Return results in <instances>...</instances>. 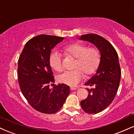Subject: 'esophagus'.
I'll use <instances>...</instances> for the list:
<instances>
[{
	"label": "esophagus",
	"instance_id": "esophagus-1",
	"mask_svg": "<svg viewBox=\"0 0 134 134\" xmlns=\"http://www.w3.org/2000/svg\"><path fill=\"white\" fill-rule=\"evenodd\" d=\"M70 89L71 90V91H74V90H76L77 88L76 87H71L70 88Z\"/></svg>",
	"mask_w": 134,
	"mask_h": 134
}]
</instances>
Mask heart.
<instances>
[{"mask_svg":"<svg viewBox=\"0 0 134 134\" xmlns=\"http://www.w3.org/2000/svg\"><path fill=\"white\" fill-rule=\"evenodd\" d=\"M63 52L65 56H72L76 59L74 70H67L57 76L58 81L70 86H75L83 77L96 72L100 62L99 52L94 48H88L84 45L73 43L64 47ZM50 65L57 72L62 71L64 67L62 55L57 52H53L49 56Z\"/></svg>","mask_w":134,"mask_h":134,"instance_id":"heart-1","label":"heart"}]
</instances>
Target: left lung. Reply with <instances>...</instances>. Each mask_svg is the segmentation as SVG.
<instances>
[{
    "label": "left lung",
    "mask_w": 134,
    "mask_h": 134,
    "mask_svg": "<svg viewBox=\"0 0 134 134\" xmlns=\"http://www.w3.org/2000/svg\"><path fill=\"white\" fill-rule=\"evenodd\" d=\"M95 45L100 53V62L96 74L85 83L87 97L80 102L82 109L87 114H97L110 105L117 94L121 70L118 54L112 45L105 38L95 34H85L79 38Z\"/></svg>",
    "instance_id": "obj_1"
}]
</instances>
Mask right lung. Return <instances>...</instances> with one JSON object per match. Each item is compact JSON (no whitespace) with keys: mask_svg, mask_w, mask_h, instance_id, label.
Listing matches in <instances>:
<instances>
[{"mask_svg":"<svg viewBox=\"0 0 134 134\" xmlns=\"http://www.w3.org/2000/svg\"><path fill=\"white\" fill-rule=\"evenodd\" d=\"M64 37L39 35L24 46L18 60L17 76L21 92L34 109L44 114H54L62 108L70 88L64 83L54 85L49 64L51 50ZM53 85V84H52Z\"/></svg>","mask_w":134,"mask_h":134,"instance_id":"1","label":"right lung"}]
</instances>
